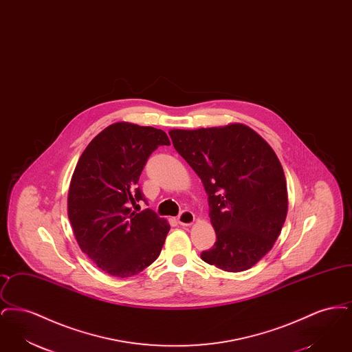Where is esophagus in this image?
Instances as JSON below:
<instances>
[{
    "mask_svg": "<svg viewBox=\"0 0 352 352\" xmlns=\"http://www.w3.org/2000/svg\"><path fill=\"white\" fill-rule=\"evenodd\" d=\"M178 223L181 224V226H191L194 221H195V215L191 212V211H188V210H184L182 211L179 215H178Z\"/></svg>",
    "mask_w": 352,
    "mask_h": 352,
    "instance_id": "1",
    "label": "esophagus"
}]
</instances>
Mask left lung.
Here are the masks:
<instances>
[{
  "mask_svg": "<svg viewBox=\"0 0 352 352\" xmlns=\"http://www.w3.org/2000/svg\"><path fill=\"white\" fill-rule=\"evenodd\" d=\"M175 151L201 178L217 241L201 260L226 272L258 263L287 214L284 170L268 142L243 124L168 132Z\"/></svg>",
  "mask_w": 352,
  "mask_h": 352,
  "instance_id": "1",
  "label": "left lung"
}]
</instances>
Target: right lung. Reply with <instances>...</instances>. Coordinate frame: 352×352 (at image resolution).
I'll use <instances>...</instances> for the list:
<instances>
[{"instance_id": "obj_1", "label": "right lung", "mask_w": 352, "mask_h": 352, "mask_svg": "<svg viewBox=\"0 0 352 352\" xmlns=\"http://www.w3.org/2000/svg\"><path fill=\"white\" fill-rule=\"evenodd\" d=\"M161 145H170L164 131L116 122L88 144L72 174L67 207L75 239L111 276L125 278L149 267L170 231L168 221L151 208L132 210L146 201L137 184Z\"/></svg>"}]
</instances>
